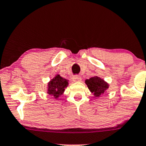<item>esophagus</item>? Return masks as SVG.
<instances>
[{
    "label": "esophagus",
    "mask_w": 146,
    "mask_h": 146,
    "mask_svg": "<svg viewBox=\"0 0 146 146\" xmlns=\"http://www.w3.org/2000/svg\"><path fill=\"white\" fill-rule=\"evenodd\" d=\"M81 80H82V78L80 75H74V76L73 77V80L74 82H80V81H81Z\"/></svg>",
    "instance_id": "1"
}]
</instances>
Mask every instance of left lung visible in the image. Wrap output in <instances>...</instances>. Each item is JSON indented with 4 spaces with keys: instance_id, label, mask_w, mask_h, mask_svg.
<instances>
[{
    "instance_id": "left-lung-1",
    "label": "left lung",
    "mask_w": 146,
    "mask_h": 146,
    "mask_svg": "<svg viewBox=\"0 0 146 146\" xmlns=\"http://www.w3.org/2000/svg\"><path fill=\"white\" fill-rule=\"evenodd\" d=\"M85 83L86 84L90 91L93 93L96 98L103 95L108 88V83L98 76L92 77L88 80H86Z\"/></svg>"
}]
</instances>
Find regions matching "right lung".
Instances as JSON below:
<instances>
[{
  "instance_id": "add662e5",
  "label": "right lung",
  "mask_w": 146,
  "mask_h": 146,
  "mask_svg": "<svg viewBox=\"0 0 146 146\" xmlns=\"http://www.w3.org/2000/svg\"><path fill=\"white\" fill-rule=\"evenodd\" d=\"M68 84L67 80L62 78L60 75H57L48 82L47 93L53 95L55 98H59V96L63 94L65 88L67 87Z\"/></svg>"
}]
</instances>
